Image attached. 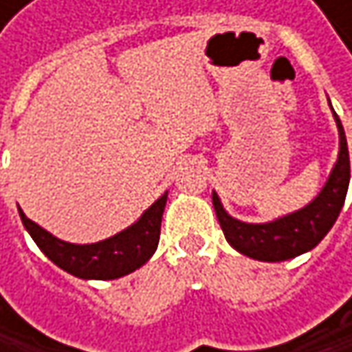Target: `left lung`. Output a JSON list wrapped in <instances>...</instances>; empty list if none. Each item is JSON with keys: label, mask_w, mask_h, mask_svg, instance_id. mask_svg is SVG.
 I'll use <instances>...</instances> for the list:
<instances>
[{"label": "left lung", "mask_w": 352, "mask_h": 352, "mask_svg": "<svg viewBox=\"0 0 352 352\" xmlns=\"http://www.w3.org/2000/svg\"><path fill=\"white\" fill-rule=\"evenodd\" d=\"M334 120H336L338 136H340L338 159L326 185L314 197V201H310L306 208L294 214H287L283 218H277L273 222H267V224H246L232 218L222 208L218 193L216 191L212 193V204H214L218 222L230 246H234L239 252H243L250 258L279 263V261H287L302 252L312 250L328 234V230L334 226L342 210L346 189H349V179H351L346 136L336 113H334Z\"/></svg>", "instance_id": "obj_1"}]
</instances>
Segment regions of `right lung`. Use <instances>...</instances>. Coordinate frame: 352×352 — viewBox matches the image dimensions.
Instances as JSON below:
<instances>
[{
  "label": "right lung",
  "instance_id": "add662e5",
  "mask_svg": "<svg viewBox=\"0 0 352 352\" xmlns=\"http://www.w3.org/2000/svg\"><path fill=\"white\" fill-rule=\"evenodd\" d=\"M167 204L163 193L132 226L94 245L65 243L40 228L20 210V218L38 248L63 271L79 279H118L142 267L157 250Z\"/></svg>",
  "mask_w": 352,
  "mask_h": 352
}]
</instances>
